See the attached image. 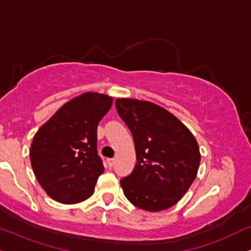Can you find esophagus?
I'll use <instances>...</instances> for the list:
<instances>
[{"instance_id": "esophagus-1", "label": "esophagus", "mask_w": 251, "mask_h": 251, "mask_svg": "<svg viewBox=\"0 0 251 251\" xmlns=\"http://www.w3.org/2000/svg\"><path fill=\"white\" fill-rule=\"evenodd\" d=\"M107 163H108V166H109V168H113L114 164H115V159H114V158L107 159Z\"/></svg>"}]
</instances>
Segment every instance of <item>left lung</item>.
<instances>
[{
  "mask_svg": "<svg viewBox=\"0 0 251 251\" xmlns=\"http://www.w3.org/2000/svg\"><path fill=\"white\" fill-rule=\"evenodd\" d=\"M115 107L131 131L137 160L130 175L120 180L123 193L144 211L170 208L197 177V140L173 114L152 102L116 99Z\"/></svg>",
  "mask_w": 251,
  "mask_h": 251,
  "instance_id": "8db88e82",
  "label": "left lung"
}]
</instances>
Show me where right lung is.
Here are the masks:
<instances>
[{"instance_id":"1","label":"right lung","mask_w":251,"mask_h":251,"mask_svg":"<svg viewBox=\"0 0 251 251\" xmlns=\"http://www.w3.org/2000/svg\"><path fill=\"white\" fill-rule=\"evenodd\" d=\"M113 98L83 93L65 103L36 132L30 160L40 186L61 203H76L94 193L104 171L98 154V125Z\"/></svg>"}]
</instances>
